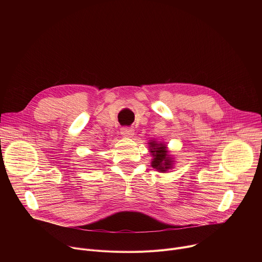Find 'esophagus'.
<instances>
[{"label": "esophagus", "mask_w": 262, "mask_h": 262, "mask_svg": "<svg viewBox=\"0 0 262 262\" xmlns=\"http://www.w3.org/2000/svg\"><path fill=\"white\" fill-rule=\"evenodd\" d=\"M121 135L125 138H133L135 136V132L130 127H123L121 128Z\"/></svg>", "instance_id": "34e87169"}]
</instances>
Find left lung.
Listing matches in <instances>:
<instances>
[{"mask_svg": "<svg viewBox=\"0 0 262 262\" xmlns=\"http://www.w3.org/2000/svg\"><path fill=\"white\" fill-rule=\"evenodd\" d=\"M149 151L151 152L152 161L151 167L161 173H166L167 171L173 169L175 161L167 149V145L163 142H158L151 140L148 142Z\"/></svg>", "mask_w": 262, "mask_h": 262, "instance_id": "1", "label": "left lung"}]
</instances>
